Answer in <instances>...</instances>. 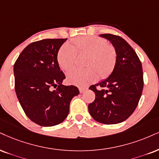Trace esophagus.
I'll list each match as a JSON object with an SVG mask.
<instances>
[{
    "label": "esophagus",
    "instance_id": "34e87169",
    "mask_svg": "<svg viewBox=\"0 0 159 159\" xmlns=\"http://www.w3.org/2000/svg\"><path fill=\"white\" fill-rule=\"evenodd\" d=\"M86 89H85V88H83V87H80L79 88V91L81 93H83V92H85L86 91Z\"/></svg>",
    "mask_w": 159,
    "mask_h": 159
}]
</instances>
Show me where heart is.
Segmentation results:
<instances>
[{
	"instance_id": "1",
	"label": "heart",
	"mask_w": 159,
	"mask_h": 159,
	"mask_svg": "<svg viewBox=\"0 0 159 159\" xmlns=\"http://www.w3.org/2000/svg\"><path fill=\"white\" fill-rule=\"evenodd\" d=\"M73 46L65 43L60 47L57 54V61L65 70L74 67L77 53L89 54L86 59L87 68H75L67 74L70 84L84 87L98 79H105L112 73L116 63L117 53L112 45L98 36H82L72 40Z\"/></svg>"
}]
</instances>
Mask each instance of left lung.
I'll list each match as a JSON object with an SVG mask.
<instances>
[{
	"instance_id": "left-lung-1",
	"label": "left lung",
	"mask_w": 159,
	"mask_h": 159,
	"mask_svg": "<svg viewBox=\"0 0 159 159\" xmlns=\"http://www.w3.org/2000/svg\"><path fill=\"white\" fill-rule=\"evenodd\" d=\"M100 37L107 39L114 46L116 63L106 80L89 88L96 97L89 105V111L97 121L117 124L126 120L138 105L144 86L142 66L134 48L122 38L111 34Z\"/></svg>"
}]
</instances>
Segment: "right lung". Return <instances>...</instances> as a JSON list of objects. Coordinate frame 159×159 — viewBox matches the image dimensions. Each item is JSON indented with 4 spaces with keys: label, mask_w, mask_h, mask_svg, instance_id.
Wrapping results in <instances>:
<instances>
[{
    "label": "right lung",
    "mask_w": 159,
    "mask_h": 159,
    "mask_svg": "<svg viewBox=\"0 0 159 159\" xmlns=\"http://www.w3.org/2000/svg\"><path fill=\"white\" fill-rule=\"evenodd\" d=\"M66 40L33 42L23 50L14 64L15 89L19 102L29 119L40 126L62 122L69 113L72 98L80 93L76 86L62 84L66 76L60 70L57 54Z\"/></svg>",
    "instance_id": "add662e5"
}]
</instances>
